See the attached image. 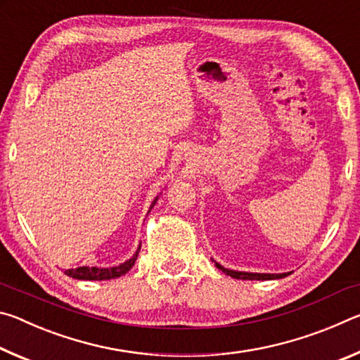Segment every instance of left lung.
Returning a JSON list of instances; mask_svg holds the SVG:
<instances>
[{"instance_id": "8db88e82", "label": "left lung", "mask_w": 360, "mask_h": 360, "mask_svg": "<svg viewBox=\"0 0 360 360\" xmlns=\"http://www.w3.org/2000/svg\"><path fill=\"white\" fill-rule=\"evenodd\" d=\"M216 266L219 270H222L225 275H229L235 279H249V281H254V279H257V281H265V279H279V278H284L288 276L289 273H279V275H271V273H248V271H235V270H229V268H224L222 265H219L216 262Z\"/></svg>"}]
</instances>
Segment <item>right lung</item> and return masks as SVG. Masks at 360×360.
Instances as JSON below:
<instances>
[{"label":"right lung","instance_id":"right-lung-1","mask_svg":"<svg viewBox=\"0 0 360 360\" xmlns=\"http://www.w3.org/2000/svg\"><path fill=\"white\" fill-rule=\"evenodd\" d=\"M155 202H157V198L154 200V203L150 205V208L155 205ZM139 249H141V245L138 246L136 252L133 254L131 259H129L127 262H124V264H120L117 266H111V268H98V266L70 268V270H65V275H68V276L75 278V279H85V281H105V279L119 278L122 275H125L127 271H130V268L135 265Z\"/></svg>","mask_w":360,"mask_h":360}]
</instances>
